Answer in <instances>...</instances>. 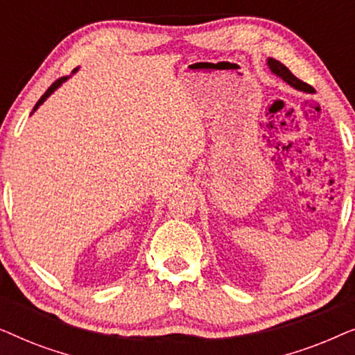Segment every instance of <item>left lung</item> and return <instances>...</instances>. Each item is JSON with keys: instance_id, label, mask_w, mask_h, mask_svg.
<instances>
[{"instance_id": "left-lung-1", "label": "left lung", "mask_w": 355, "mask_h": 355, "mask_svg": "<svg viewBox=\"0 0 355 355\" xmlns=\"http://www.w3.org/2000/svg\"><path fill=\"white\" fill-rule=\"evenodd\" d=\"M268 66H270V69L275 72L276 76H279L281 79H284L286 82H288L289 85H293L294 89H297V90H302V92H309V94H313V87L312 85H309L307 82H302L300 79H297V77H295L293 72H291L288 67H286L283 62H279V61H276L275 58H270L268 60Z\"/></svg>"}]
</instances>
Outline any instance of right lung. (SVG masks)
<instances>
[{
    "label": "right lung",
    "instance_id": "obj_1",
    "mask_svg": "<svg viewBox=\"0 0 355 355\" xmlns=\"http://www.w3.org/2000/svg\"><path fill=\"white\" fill-rule=\"evenodd\" d=\"M74 72H76V71H74ZM66 79H67V77H60V79H58V80H55V82H53V84L50 85V89H48V90L45 92V94H43V95H42V98L37 101V105H35V106H33V111H35V110L38 108V106H40V105L43 103V101H45V100L48 98V96H50V95L53 94V92H55V90L58 89V87H60V85L62 84V82H64Z\"/></svg>",
    "mask_w": 355,
    "mask_h": 355
}]
</instances>
